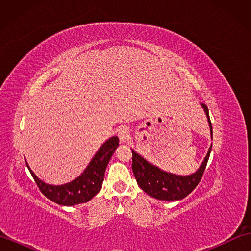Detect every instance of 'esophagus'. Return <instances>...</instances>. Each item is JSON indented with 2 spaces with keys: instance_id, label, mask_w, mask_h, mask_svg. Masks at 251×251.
Masks as SVG:
<instances>
[{
  "instance_id": "esophagus-1",
  "label": "esophagus",
  "mask_w": 251,
  "mask_h": 251,
  "mask_svg": "<svg viewBox=\"0 0 251 251\" xmlns=\"http://www.w3.org/2000/svg\"><path fill=\"white\" fill-rule=\"evenodd\" d=\"M117 136H119V139H120L121 142H126L127 140H128V138H129V129H128V127H125V126L121 127V128L119 129V131H117Z\"/></svg>"
}]
</instances>
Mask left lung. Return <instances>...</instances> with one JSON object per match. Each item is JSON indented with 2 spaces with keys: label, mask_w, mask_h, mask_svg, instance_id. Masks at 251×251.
<instances>
[{
  "label": "left lung",
  "mask_w": 251,
  "mask_h": 251,
  "mask_svg": "<svg viewBox=\"0 0 251 251\" xmlns=\"http://www.w3.org/2000/svg\"><path fill=\"white\" fill-rule=\"evenodd\" d=\"M204 109L208 123L210 127V135L212 136V126L209 119L208 108L201 103ZM132 172L138 185L146 192L148 195L161 201H179L188 196L193 191L196 185L200 183L205 172L206 165L211 152V146L208 149L207 155L205 156L200 168L194 174L189 176H179L164 172L155 165L149 163L140 154L132 150Z\"/></svg>",
  "instance_id": "obj_1"
}]
</instances>
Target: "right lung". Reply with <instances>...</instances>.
I'll use <instances>...</instances> for the list:
<instances>
[{
	"mask_svg": "<svg viewBox=\"0 0 251 251\" xmlns=\"http://www.w3.org/2000/svg\"><path fill=\"white\" fill-rule=\"evenodd\" d=\"M117 147H119V138H110L100 147L82 175H79L71 182L61 185L45 183L44 181L36 177V175L30 169L28 163L25 162V164L35 183L47 199L58 205L74 206L90 201L101 190L105 168Z\"/></svg>",
	"mask_w": 251,
	"mask_h": 251,
	"instance_id": "add662e5",
	"label": "right lung"
}]
</instances>
